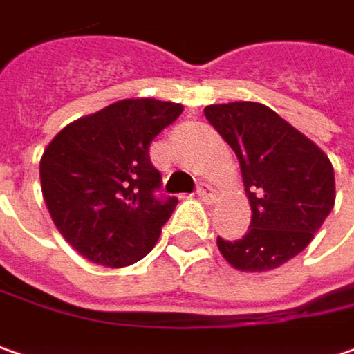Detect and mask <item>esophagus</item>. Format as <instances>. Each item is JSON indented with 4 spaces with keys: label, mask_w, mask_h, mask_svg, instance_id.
<instances>
[{
    "label": "esophagus",
    "mask_w": 354,
    "mask_h": 354,
    "mask_svg": "<svg viewBox=\"0 0 354 354\" xmlns=\"http://www.w3.org/2000/svg\"><path fill=\"white\" fill-rule=\"evenodd\" d=\"M196 194H198L204 202H214V198H216V190H214L209 184H206V182H202V184L198 186Z\"/></svg>",
    "instance_id": "obj_1"
}]
</instances>
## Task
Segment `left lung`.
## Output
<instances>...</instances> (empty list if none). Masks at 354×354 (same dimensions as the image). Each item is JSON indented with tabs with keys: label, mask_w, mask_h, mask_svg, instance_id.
Here are the masks:
<instances>
[{
	"label": "left lung",
	"mask_w": 354,
	"mask_h": 354,
	"mask_svg": "<svg viewBox=\"0 0 354 354\" xmlns=\"http://www.w3.org/2000/svg\"><path fill=\"white\" fill-rule=\"evenodd\" d=\"M239 160L252 223L241 239L218 238L241 271H269L301 254L335 206V172L325 152L259 102L204 109Z\"/></svg>",
	"instance_id": "8db88e82"
}]
</instances>
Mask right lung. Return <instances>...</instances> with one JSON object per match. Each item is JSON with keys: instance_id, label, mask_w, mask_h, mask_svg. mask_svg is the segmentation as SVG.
<instances>
[{"instance_id": "right-lung-1", "label": "right lung", "mask_w": 354, "mask_h": 354, "mask_svg": "<svg viewBox=\"0 0 354 354\" xmlns=\"http://www.w3.org/2000/svg\"><path fill=\"white\" fill-rule=\"evenodd\" d=\"M182 104L127 99L67 124L39 164L57 230L93 263L124 268L154 248L178 204L162 196L148 147Z\"/></svg>"}]
</instances>
